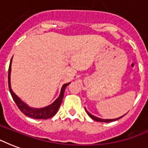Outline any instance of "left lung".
<instances>
[{"label":"left lung","mask_w":148,"mask_h":148,"mask_svg":"<svg viewBox=\"0 0 148 148\" xmlns=\"http://www.w3.org/2000/svg\"><path fill=\"white\" fill-rule=\"evenodd\" d=\"M86 112H87V114H88V115H89V117H90L91 118H92L93 120H95V121H100V122H111V121H117V120L120 119V118H121L122 117H118V118H115V119H101V118H99V117H95V116H94V115H92L91 114H90V113L88 112V110H86Z\"/></svg>","instance_id":"1"}]
</instances>
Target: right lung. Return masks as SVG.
Returning a JSON list of instances; mask_svg holds the SVG:
<instances>
[{
    "label": "right lung",
    "instance_id": "1",
    "mask_svg": "<svg viewBox=\"0 0 148 148\" xmlns=\"http://www.w3.org/2000/svg\"><path fill=\"white\" fill-rule=\"evenodd\" d=\"M10 71H11V60H10V66H9V69H8V86H9V90H10V95L12 96L13 100L15 102V103L17 104L20 110L27 117H32L34 119H48V118H51L53 116H54L56 113L58 112V109L62 103L65 88L68 84H70V83L64 84L62 86L59 97L56 99L51 104L43 108H38H38H32L29 107L28 105H27L25 103H24L17 95H15L14 93L13 92L12 89L10 88Z\"/></svg>",
    "mask_w": 148,
    "mask_h": 148
}]
</instances>
